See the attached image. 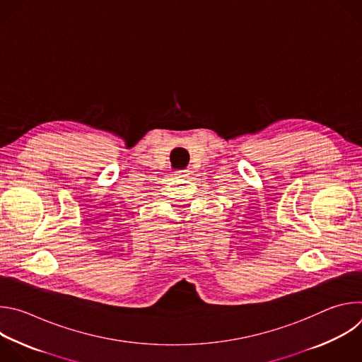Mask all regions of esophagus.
<instances>
[{
	"instance_id": "1",
	"label": "esophagus",
	"mask_w": 362,
	"mask_h": 362,
	"mask_svg": "<svg viewBox=\"0 0 362 362\" xmlns=\"http://www.w3.org/2000/svg\"><path fill=\"white\" fill-rule=\"evenodd\" d=\"M189 170H177V172H175V177H180V179H183V177H189Z\"/></svg>"
}]
</instances>
